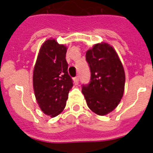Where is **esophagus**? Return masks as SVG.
<instances>
[{"mask_svg":"<svg viewBox=\"0 0 153 153\" xmlns=\"http://www.w3.org/2000/svg\"><path fill=\"white\" fill-rule=\"evenodd\" d=\"M74 83H75L76 85H77L78 83H79V76H76V77H74Z\"/></svg>","mask_w":153,"mask_h":153,"instance_id":"34e87169","label":"esophagus"}]
</instances>
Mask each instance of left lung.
<instances>
[{"label":"left lung","mask_w":153,"mask_h":153,"mask_svg":"<svg viewBox=\"0 0 153 153\" xmlns=\"http://www.w3.org/2000/svg\"><path fill=\"white\" fill-rule=\"evenodd\" d=\"M91 73L90 82L82 93L93 113L105 116L120 103L124 93L125 72L117 52L106 43L97 44L86 53Z\"/></svg>","instance_id":"left-lung-1"}]
</instances>
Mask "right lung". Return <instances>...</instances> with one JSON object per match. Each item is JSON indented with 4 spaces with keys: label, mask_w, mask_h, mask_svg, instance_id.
<instances>
[{
    "label": "right lung",
    "mask_w": 153,
    "mask_h": 153,
    "mask_svg": "<svg viewBox=\"0 0 153 153\" xmlns=\"http://www.w3.org/2000/svg\"><path fill=\"white\" fill-rule=\"evenodd\" d=\"M67 47L54 39L46 40L40 47L33 74V86L40 109L55 117L66 106L73 80L68 74Z\"/></svg>",
    "instance_id": "1"
}]
</instances>
